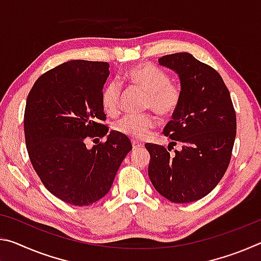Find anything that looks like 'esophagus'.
Listing matches in <instances>:
<instances>
[{"label":"esophagus","instance_id":"esophagus-1","mask_svg":"<svg viewBox=\"0 0 261 261\" xmlns=\"http://www.w3.org/2000/svg\"><path fill=\"white\" fill-rule=\"evenodd\" d=\"M132 147H134V149L141 148V147H144V144L139 143L138 140H132Z\"/></svg>","mask_w":261,"mask_h":261}]
</instances>
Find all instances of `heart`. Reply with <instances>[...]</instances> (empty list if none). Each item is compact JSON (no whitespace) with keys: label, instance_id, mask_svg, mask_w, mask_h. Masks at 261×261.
Here are the masks:
<instances>
[{"label":"heart","instance_id":"1","mask_svg":"<svg viewBox=\"0 0 261 261\" xmlns=\"http://www.w3.org/2000/svg\"><path fill=\"white\" fill-rule=\"evenodd\" d=\"M125 79L132 86L138 87L147 94V108H151L162 117H169L177 110L180 88L170 82V77L163 70L151 63H140L127 70ZM121 87L116 82L105 86L101 94L102 108L108 115H115L120 107ZM156 122L152 115H126L115 123L114 129L118 134L134 139H143L154 129Z\"/></svg>","mask_w":261,"mask_h":261}]
</instances>
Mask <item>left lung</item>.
Wrapping results in <instances>:
<instances>
[{"label":"left lung","instance_id":"8db88e82","mask_svg":"<svg viewBox=\"0 0 261 261\" xmlns=\"http://www.w3.org/2000/svg\"><path fill=\"white\" fill-rule=\"evenodd\" d=\"M159 64L178 74L179 106L163 135L182 149L171 154L161 145L145 144L151 154L148 177L168 200L184 204L201 199L223 177L236 137V113L219 72L189 54L162 56Z\"/></svg>","mask_w":261,"mask_h":261}]
</instances>
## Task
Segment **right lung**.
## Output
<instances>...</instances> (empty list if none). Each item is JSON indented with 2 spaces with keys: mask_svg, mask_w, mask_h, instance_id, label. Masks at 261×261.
Instances as JSON below:
<instances>
[{
  "mask_svg": "<svg viewBox=\"0 0 261 261\" xmlns=\"http://www.w3.org/2000/svg\"><path fill=\"white\" fill-rule=\"evenodd\" d=\"M109 76L107 62L73 60L38 78L24 114L26 148L35 173L50 193L68 204L87 206L112 188L122 161L132 149L126 136L110 131L101 103Z\"/></svg>",
  "mask_w": 261,
  "mask_h": 261,
  "instance_id": "obj_1",
  "label": "right lung"
}]
</instances>
